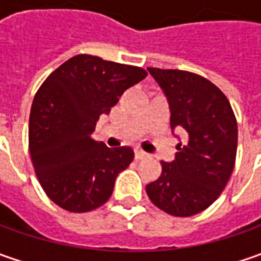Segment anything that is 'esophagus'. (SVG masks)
I'll return each instance as SVG.
<instances>
[{
    "mask_svg": "<svg viewBox=\"0 0 261 261\" xmlns=\"http://www.w3.org/2000/svg\"><path fill=\"white\" fill-rule=\"evenodd\" d=\"M148 156L145 151H142V149H135V158L136 160H142V158H145Z\"/></svg>",
    "mask_w": 261,
    "mask_h": 261,
    "instance_id": "1",
    "label": "esophagus"
}]
</instances>
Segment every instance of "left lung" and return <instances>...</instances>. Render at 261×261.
Here are the masks:
<instances>
[{"instance_id": "8db88e82", "label": "left lung", "mask_w": 261, "mask_h": 261, "mask_svg": "<svg viewBox=\"0 0 261 261\" xmlns=\"http://www.w3.org/2000/svg\"><path fill=\"white\" fill-rule=\"evenodd\" d=\"M164 90L171 129L186 130L173 163L146 185L149 200L166 214L180 218L207 209L225 189L234 170L238 127L234 110L218 87L189 71L148 68Z\"/></svg>"}]
</instances>
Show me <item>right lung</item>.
Segmentation results:
<instances>
[{
	"mask_svg": "<svg viewBox=\"0 0 261 261\" xmlns=\"http://www.w3.org/2000/svg\"><path fill=\"white\" fill-rule=\"evenodd\" d=\"M139 66L72 56L37 90L29 119V151L46 196L74 214L94 211L112 196L134 149L91 139L95 123L129 87L146 76Z\"/></svg>",
	"mask_w": 261,
	"mask_h": 261,
	"instance_id": "add662e5",
	"label": "right lung"
}]
</instances>
